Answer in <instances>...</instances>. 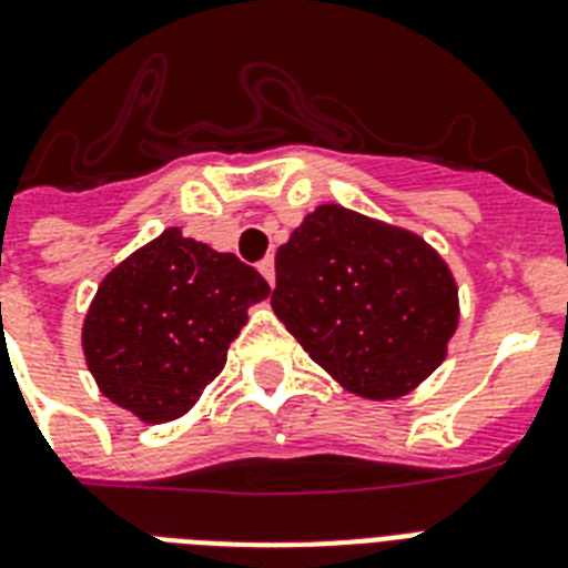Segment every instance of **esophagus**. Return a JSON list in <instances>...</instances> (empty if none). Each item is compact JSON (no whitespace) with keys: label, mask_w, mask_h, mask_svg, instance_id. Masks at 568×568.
Masks as SVG:
<instances>
[{"label":"esophagus","mask_w":568,"mask_h":568,"mask_svg":"<svg viewBox=\"0 0 568 568\" xmlns=\"http://www.w3.org/2000/svg\"><path fill=\"white\" fill-rule=\"evenodd\" d=\"M260 274L265 276V280H268V285H274V280H276V274H274V260H262L260 262Z\"/></svg>","instance_id":"34e87169"}]
</instances>
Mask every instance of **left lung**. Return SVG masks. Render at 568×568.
Returning a JSON list of instances; mask_svg holds the SVG:
<instances>
[{
    "mask_svg": "<svg viewBox=\"0 0 568 568\" xmlns=\"http://www.w3.org/2000/svg\"><path fill=\"white\" fill-rule=\"evenodd\" d=\"M274 314L343 389L393 402L445 361L459 288L433 245L321 204L276 251Z\"/></svg>",
    "mask_w": 568,
    "mask_h": 568,
    "instance_id": "1",
    "label": "left lung"
}]
</instances>
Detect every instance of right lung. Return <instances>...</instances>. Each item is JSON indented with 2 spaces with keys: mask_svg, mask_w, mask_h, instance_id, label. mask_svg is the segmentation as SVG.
<instances>
[{
  "mask_svg": "<svg viewBox=\"0 0 568 568\" xmlns=\"http://www.w3.org/2000/svg\"><path fill=\"white\" fill-rule=\"evenodd\" d=\"M268 294L260 271L166 227L98 285L85 366L112 404L144 424L173 422L225 369L247 308Z\"/></svg>",
  "mask_w": 568,
  "mask_h": 568,
  "instance_id": "obj_1",
  "label": "right lung"
}]
</instances>
